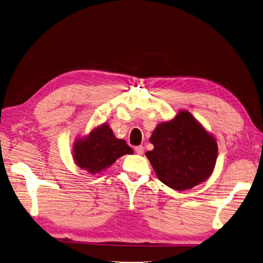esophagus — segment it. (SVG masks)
Masks as SVG:
<instances>
[{"mask_svg": "<svg viewBox=\"0 0 263 263\" xmlns=\"http://www.w3.org/2000/svg\"><path fill=\"white\" fill-rule=\"evenodd\" d=\"M135 153L138 155H143L144 154V147L143 146H136L135 147Z\"/></svg>", "mask_w": 263, "mask_h": 263, "instance_id": "obj_1", "label": "esophagus"}]
</instances>
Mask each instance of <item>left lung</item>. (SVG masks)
<instances>
[{"mask_svg":"<svg viewBox=\"0 0 263 263\" xmlns=\"http://www.w3.org/2000/svg\"><path fill=\"white\" fill-rule=\"evenodd\" d=\"M149 141L154 149L145 155L157 177L170 188L190 189L212 175L218 155L217 141L188 110L159 123Z\"/></svg>","mask_w":263,"mask_h":263,"instance_id":"left-lung-1","label":"left lung"}]
</instances>
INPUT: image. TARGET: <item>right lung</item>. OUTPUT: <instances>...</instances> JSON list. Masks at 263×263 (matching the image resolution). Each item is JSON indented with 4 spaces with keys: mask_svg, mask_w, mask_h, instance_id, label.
I'll list each match as a JSON object with an SVG mask.
<instances>
[{
    "mask_svg": "<svg viewBox=\"0 0 263 263\" xmlns=\"http://www.w3.org/2000/svg\"><path fill=\"white\" fill-rule=\"evenodd\" d=\"M128 154H133L132 148L124 140L115 138L107 123L100 124L88 135L77 139L73 145L75 164L91 175L101 173Z\"/></svg>",
    "mask_w": 263,
    "mask_h": 263,
    "instance_id": "obj_1",
    "label": "right lung"
}]
</instances>
